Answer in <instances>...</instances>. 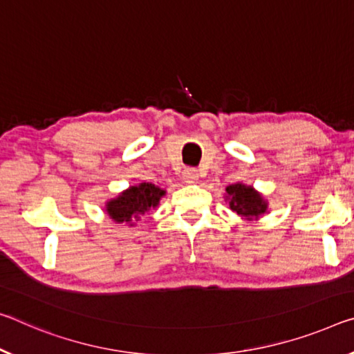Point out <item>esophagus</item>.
I'll return each mask as SVG.
<instances>
[{"label":"esophagus","mask_w":354,"mask_h":354,"mask_svg":"<svg viewBox=\"0 0 354 354\" xmlns=\"http://www.w3.org/2000/svg\"><path fill=\"white\" fill-rule=\"evenodd\" d=\"M198 176H200L198 171L195 170V168H186V170L183 171V179H184V183H187V184L197 183Z\"/></svg>","instance_id":"1"}]
</instances>
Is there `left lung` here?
I'll use <instances>...</instances> for the list:
<instances>
[{
  "mask_svg": "<svg viewBox=\"0 0 354 354\" xmlns=\"http://www.w3.org/2000/svg\"><path fill=\"white\" fill-rule=\"evenodd\" d=\"M225 201L230 209L241 216L244 222L258 221L268 211V200L254 186L244 183L230 184L225 189Z\"/></svg>",
  "mask_w": 354,
  "mask_h": 354,
  "instance_id": "1",
  "label": "left lung"
}]
</instances>
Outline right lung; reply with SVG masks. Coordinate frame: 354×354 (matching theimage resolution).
<instances>
[{
	"instance_id": "add662e5",
	"label": "right lung",
	"mask_w": 354,
	"mask_h": 354,
	"mask_svg": "<svg viewBox=\"0 0 354 354\" xmlns=\"http://www.w3.org/2000/svg\"><path fill=\"white\" fill-rule=\"evenodd\" d=\"M165 190L153 183H140L127 187L116 195L115 198L106 200L105 212L115 223H124L133 227L140 216L148 212L151 207H157Z\"/></svg>"
}]
</instances>
